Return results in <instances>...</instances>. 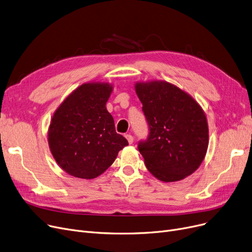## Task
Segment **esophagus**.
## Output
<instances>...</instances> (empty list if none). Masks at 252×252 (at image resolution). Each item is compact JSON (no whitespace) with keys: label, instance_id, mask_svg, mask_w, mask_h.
<instances>
[{"label":"esophagus","instance_id":"34e87169","mask_svg":"<svg viewBox=\"0 0 252 252\" xmlns=\"http://www.w3.org/2000/svg\"><path fill=\"white\" fill-rule=\"evenodd\" d=\"M126 140H127V142H128L129 144H133V142H134V137H133L132 135L127 134V135H126Z\"/></svg>","mask_w":252,"mask_h":252}]
</instances>
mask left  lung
Masks as SVG:
<instances>
[{
    "label": "left lung",
    "mask_w": 252,
    "mask_h": 252,
    "mask_svg": "<svg viewBox=\"0 0 252 252\" xmlns=\"http://www.w3.org/2000/svg\"><path fill=\"white\" fill-rule=\"evenodd\" d=\"M135 91L150 130L138 146L146 168L163 182L189 176L201 166L209 143L203 108L189 94L163 80L138 81Z\"/></svg>",
    "instance_id": "obj_1"
}]
</instances>
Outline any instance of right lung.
I'll use <instances>...</instances> for the list:
<instances>
[{
    "label": "right lung",
    "mask_w": 252,
    "mask_h": 252,
    "mask_svg": "<svg viewBox=\"0 0 252 252\" xmlns=\"http://www.w3.org/2000/svg\"><path fill=\"white\" fill-rule=\"evenodd\" d=\"M113 91L108 82H86L54 111L48 145L58 165L71 176L94 179L114 162L127 140L116 133L106 103Z\"/></svg>",
    "instance_id": "1"
}]
</instances>
